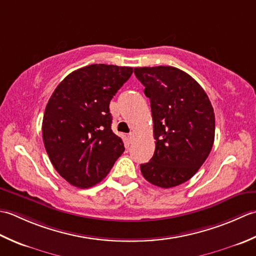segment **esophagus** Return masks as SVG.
Wrapping results in <instances>:
<instances>
[{
    "label": "esophagus",
    "mask_w": 256,
    "mask_h": 256,
    "mask_svg": "<svg viewBox=\"0 0 256 256\" xmlns=\"http://www.w3.org/2000/svg\"><path fill=\"white\" fill-rule=\"evenodd\" d=\"M134 136H136V134H134V132H130L128 134V139L130 140V142H132V140H134Z\"/></svg>",
    "instance_id": "esophagus-1"
}]
</instances>
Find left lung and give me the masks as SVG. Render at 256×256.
Returning a JSON list of instances; mask_svg holds the SVG:
<instances>
[{
	"label": "left lung",
	"instance_id": "8db88e82",
	"mask_svg": "<svg viewBox=\"0 0 256 256\" xmlns=\"http://www.w3.org/2000/svg\"><path fill=\"white\" fill-rule=\"evenodd\" d=\"M134 72L150 99L156 140L152 158L140 170L150 184L176 186L196 174L212 149L216 118L211 102L194 78L176 67Z\"/></svg>",
	"mask_w": 256,
	"mask_h": 256
}]
</instances>
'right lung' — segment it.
Returning a JSON list of instances; mask_svg holds the SVG:
<instances>
[{
	"instance_id": "obj_1",
	"label": "right lung",
	"mask_w": 256,
	"mask_h": 256,
	"mask_svg": "<svg viewBox=\"0 0 256 256\" xmlns=\"http://www.w3.org/2000/svg\"><path fill=\"white\" fill-rule=\"evenodd\" d=\"M132 74V67L92 64L70 72L50 96L43 142L52 164L72 186L99 184L124 151L112 130L109 104Z\"/></svg>"
}]
</instances>
